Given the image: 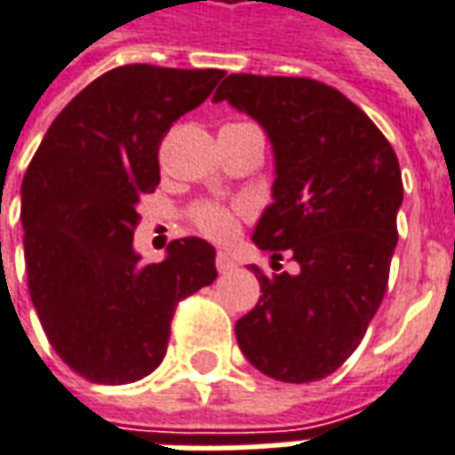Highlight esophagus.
I'll return each instance as SVG.
<instances>
[{
	"mask_svg": "<svg viewBox=\"0 0 455 455\" xmlns=\"http://www.w3.org/2000/svg\"><path fill=\"white\" fill-rule=\"evenodd\" d=\"M234 266H236V263H234V259H231L228 253H221V251H219V253H217V268H219V273L234 271Z\"/></svg>",
	"mask_w": 455,
	"mask_h": 455,
	"instance_id": "34e87169",
	"label": "esophagus"
}]
</instances>
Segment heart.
Listing matches in <instances>:
<instances>
[{
  "instance_id": "heart-1",
  "label": "heart",
  "mask_w": 455,
  "mask_h": 455,
  "mask_svg": "<svg viewBox=\"0 0 455 455\" xmlns=\"http://www.w3.org/2000/svg\"><path fill=\"white\" fill-rule=\"evenodd\" d=\"M196 227L204 231L206 236L212 238H228L231 234H236L238 219L234 209H227L221 204H202L196 206L195 212Z\"/></svg>"
}]
</instances>
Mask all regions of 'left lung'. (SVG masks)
I'll use <instances>...</instances> for the list:
<instances>
[{"instance_id": "1", "label": "left lung", "mask_w": 455, "mask_h": 455, "mask_svg": "<svg viewBox=\"0 0 455 455\" xmlns=\"http://www.w3.org/2000/svg\"><path fill=\"white\" fill-rule=\"evenodd\" d=\"M271 140L273 202L251 241L271 253L256 307L236 323L246 360L281 382H317L357 349L382 303L396 246L402 170L379 128L310 78L231 73L214 93ZM283 255L299 271H280Z\"/></svg>"}]
</instances>
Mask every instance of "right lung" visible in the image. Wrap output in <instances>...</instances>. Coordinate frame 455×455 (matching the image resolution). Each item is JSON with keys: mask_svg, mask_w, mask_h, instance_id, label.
<instances>
[{"mask_svg": "<svg viewBox=\"0 0 455 455\" xmlns=\"http://www.w3.org/2000/svg\"><path fill=\"white\" fill-rule=\"evenodd\" d=\"M224 71L148 63L103 73L63 108L21 182L28 295L51 347L95 384L160 367L174 307L217 278V251L187 236L160 263L132 249L138 204L160 184L157 150Z\"/></svg>", "mask_w": 455, "mask_h": 455, "instance_id": "obj_1", "label": "right lung"}]
</instances>
